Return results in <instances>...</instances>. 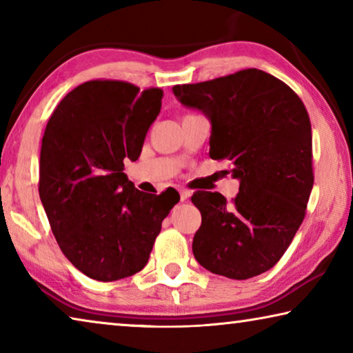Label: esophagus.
<instances>
[{
	"instance_id": "1",
	"label": "esophagus",
	"mask_w": 353,
	"mask_h": 353,
	"mask_svg": "<svg viewBox=\"0 0 353 353\" xmlns=\"http://www.w3.org/2000/svg\"><path fill=\"white\" fill-rule=\"evenodd\" d=\"M190 198V191H187V190H181V201L183 202V201H187Z\"/></svg>"
}]
</instances>
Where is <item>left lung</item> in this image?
I'll use <instances>...</instances> for the list:
<instances>
[{
    "label": "left lung",
    "instance_id": "8db88e82",
    "mask_svg": "<svg viewBox=\"0 0 353 353\" xmlns=\"http://www.w3.org/2000/svg\"><path fill=\"white\" fill-rule=\"evenodd\" d=\"M179 103L212 124L210 157L230 160L235 201L198 191L202 223L193 254L213 274L246 280L276 265L305 216L313 188L312 124L301 98L277 77L249 68L174 85Z\"/></svg>",
    "mask_w": 353,
    "mask_h": 353
}]
</instances>
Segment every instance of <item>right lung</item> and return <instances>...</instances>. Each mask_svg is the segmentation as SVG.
<instances>
[{
    "label": "right lung",
    "instance_id": "add662e5",
    "mask_svg": "<svg viewBox=\"0 0 353 353\" xmlns=\"http://www.w3.org/2000/svg\"><path fill=\"white\" fill-rule=\"evenodd\" d=\"M160 88L88 81L52 112L41 139L39 194L63 255L113 282L146 266L162 221L179 201L137 190L124 159L140 157L162 107Z\"/></svg>",
    "mask_w": 353,
    "mask_h": 353
}]
</instances>
